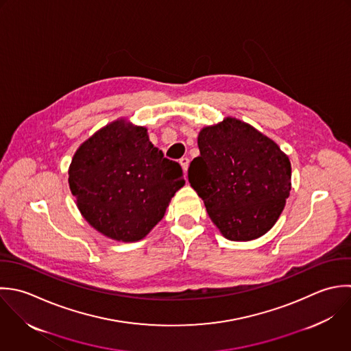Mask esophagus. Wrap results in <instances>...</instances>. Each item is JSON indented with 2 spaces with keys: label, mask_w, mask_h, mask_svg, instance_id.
Wrapping results in <instances>:
<instances>
[{
  "label": "esophagus",
  "mask_w": 351,
  "mask_h": 351,
  "mask_svg": "<svg viewBox=\"0 0 351 351\" xmlns=\"http://www.w3.org/2000/svg\"><path fill=\"white\" fill-rule=\"evenodd\" d=\"M179 162H180V165H182L183 171L187 173V169H189V164H190V160H189L187 157H182V158L179 160Z\"/></svg>",
  "instance_id": "obj_1"
}]
</instances>
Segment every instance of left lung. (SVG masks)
I'll use <instances>...</instances> for the list:
<instances>
[{
    "instance_id": "obj_1",
    "label": "left lung",
    "mask_w": 351,
    "mask_h": 351,
    "mask_svg": "<svg viewBox=\"0 0 351 351\" xmlns=\"http://www.w3.org/2000/svg\"><path fill=\"white\" fill-rule=\"evenodd\" d=\"M189 182L230 241L260 238L279 219L291 190L289 157L252 125L227 117L198 135Z\"/></svg>"
}]
</instances>
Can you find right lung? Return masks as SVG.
<instances>
[{"mask_svg": "<svg viewBox=\"0 0 351 351\" xmlns=\"http://www.w3.org/2000/svg\"><path fill=\"white\" fill-rule=\"evenodd\" d=\"M68 182L83 217L123 242L146 237L184 184L180 164L154 147L146 128L124 120L104 127L77 149Z\"/></svg>", "mask_w": 351, "mask_h": 351, "instance_id": "right-lung-1", "label": "right lung"}]
</instances>
